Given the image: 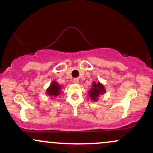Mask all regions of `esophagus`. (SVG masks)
Masks as SVG:
<instances>
[{
  "mask_svg": "<svg viewBox=\"0 0 153 153\" xmlns=\"http://www.w3.org/2000/svg\"><path fill=\"white\" fill-rule=\"evenodd\" d=\"M73 82H75V83H78L79 82V79L77 78H75L73 79Z\"/></svg>",
  "mask_w": 153,
  "mask_h": 153,
  "instance_id": "obj_1",
  "label": "esophagus"
}]
</instances>
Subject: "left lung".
Instances as JSON below:
<instances>
[{
  "instance_id": "1",
  "label": "left lung",
  "mask_w": 153,
  "mask_h": 153,
  "mask_svg": "<svg viewBox=\"0 0 153 153\" xmlns=\"http://www.w3.org/2000/svg\"><path fill=\"white\" fill-rule=\"evenodd\" d=\"M103 93H105V88L103 85H101L100 82L96 83L95 82L93 83L92 88H91L90 91H88V94L91 99L94 101L97 100L99 95L103 94Z\"/></svg>"
}]
</instances>
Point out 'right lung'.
<instances>
[{"instance_id":"1","label":"right lung","mask_w":153,"mask_h":153,"mask_svg":"<svg viewBox=\"0 0 153 153\" xmlns=\"http://www.w3.org/2000/svg\"><path fill=\"white\" fill-rule=\"evenodd\" d=\"M47 93L50 96H57L60 93V85H59L57 82H52L50 86L47 88Z\"/></svg>"}]
</instances>
